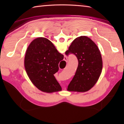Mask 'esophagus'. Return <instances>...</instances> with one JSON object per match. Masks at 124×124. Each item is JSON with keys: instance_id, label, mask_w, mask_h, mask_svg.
Segmentation results:
<instances>
[{"instance_id": "esophagus-1", "label": "esophagus", "mask_w": 124, "mask_h": 124, "mask_svg": "<svg viewBox=\"0 0 124 124\" xmlns=\"http://www.w3.org/2000/svg\"><path fill=\"white\" fill-rule=\"evenodd\" d=\"M64 60L65 61H66V62H68V59H67V58L66 57H64Z\"/></svg>"}]
</instances>
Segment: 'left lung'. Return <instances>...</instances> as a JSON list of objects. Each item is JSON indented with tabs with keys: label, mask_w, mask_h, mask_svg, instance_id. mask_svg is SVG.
Instances as JSON below:
<instances>
[{
	"label": "left lung",
	"mask_w": 124,
	"mask_h": 124,
	"mask_svg": "<svg viewBox=\"0 0 124 124\" xmlns=\"http://www.w3.org/2000/svg\"><path fill=\"white\" fill-rule=\"evenodd\" d=\"M65 54H74L78 60L76 72L67 90L85 92L95 85L102 70L101 54L97 46L89 38L81 36L75 39Z\"/></svg>",
	"instance_id": "obj_1"
}]
</instances>
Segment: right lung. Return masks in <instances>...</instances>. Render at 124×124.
Returning <instances> with one entry per match:
<instances>
[{
	"label": "right lung",
	"mask_w": 124,
	"mask_h": 124,
	"mask_svg": "<svg viewBox=\"0 0 124 124\" xmlns=\"http://www.w3.org/2000/svg\"><path fill=\"white\" fill-rule=\"evenodd\" d=\"M63 58L49 40L38 38L27 48L25 70L31 81L41 91L49 93L61 91L62 88L54 74L58 72V63Z\"/></svg>",
	"instance_id": "add662e5"
}]
</instances>
